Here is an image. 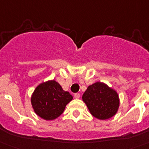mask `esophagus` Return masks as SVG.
Segmentation results:
<instances>
[{"label": "esophagus", "mask_w": 149, "mask_h": 149, "mask_svg": "<svg viewBox=\"0 0 149 149\" xmlns=\"http://www.w3.org/2000/svg\"><path fill=\"white\" fill-rule=\"evenodd\" d=\"M74 98H75V99H78V98H80V94H78V93H76V94H74Z\"/></svg>", "instance_id": "esophagus-1"}]
</instances>
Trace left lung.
Segmentation results:
<instances>
[{
	"label": "left lung",
	"mask_w": 149,
	"mask_h": 149,
	"mask_svg": "<svg viewBox=\"0 0 149 149\" xmlns=\"http://www.w3.org/2000/svg\"><path fill=\"white\" fill-rule=\"evenodd\" d=\"M82 100L92 116L98 120L113 117L120 107L119 95L116 91L102 82H96L88 86Z\"/></svg>",
	"instance_id": "left-lung-1"
}]
</instances>
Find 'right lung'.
<instances>
[{"label": "right lung", "instance_id": "add662e5", "mask_svg": "<svg viewBox=\"0 0 149 149\" xmlns=\"http://www.w3.org/2000/svg\"><path fill=\"white\" fill-rule=\"evenodd\" d=\"M73 99L54 80L40 84L31 97L33 110L38 116L45 120H52L61 115L66 105Z\"/></svg>", "mask_w": 149, "mask_h": 149}]
</instances>
